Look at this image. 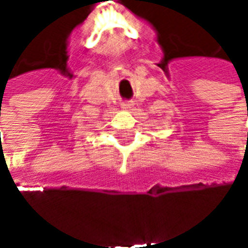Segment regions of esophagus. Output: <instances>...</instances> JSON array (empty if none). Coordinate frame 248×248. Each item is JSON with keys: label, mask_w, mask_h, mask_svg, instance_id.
I'll return each instance as SVG.
<instances>
[{"label": "esophagus", "mask_w": 248, "mask_h": 248, "mask_svg": "<svg viewBox=\"0 0 248 248\" xmlns=\"http://www.w3.org/2000/svg\"><path fill=\"white\" fill-rule=\"evenodd\" d=\"M131 106H133V103H131V102L122 103V108H131Z\"/></svg>", "instance_id": "1"}]
</instances>
